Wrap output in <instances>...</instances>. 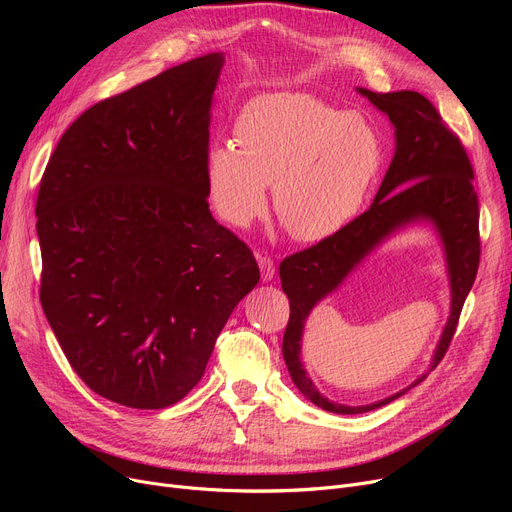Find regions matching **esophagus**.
I'll return each instance as SVG.
<instances>
[{
    "label": "esophagus",
    "mask_w": 512,
    "mask_h": 512,
    "mask_svg": "<svg viewBox=\"0 0 512 512\" xmlns=\"http://www.w3.org/2000/svg\"><path fill=\"white\" fill-rule=\"evenodd\" d=\"M257 263H259V270H261V280L263 282H270L276 276V263L272 257L267 255H257Z\"/></svg>",
    "instance_id": "obj_1"
}]
</instances>
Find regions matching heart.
Here are the masks:
<instances>
[{"label": "heart", "mask_w": 512, "mask_h": 512, "mask_svg": "<svg viewBox=\"0 0 512 512\" xmlns=\"http://www.w3.org/2000/svg\"><path fill=\"white\" fill-rule=\"evenodd\" d=\"M234 145H213L205 184L213 211L247 228L267 205L301 242L338 234L359 213L382 164L373 126L307 93H267L238 112Z\"/></svg>", "instance_id": "b5f03b06"}]
</instances>
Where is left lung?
Masks as SVG:
<instances>
[{"mask_svg":"<svg viewBox=\"0 0 512 512\" xmlns=\"http://www.w3.org/2000/svg\"><path fill=\"white\" fill-rule=\"evenodd\" d=\"M394 128V157L371 207L338 234L280 263L290 319L282 355L290 378L315 407L338 415L380 409L421 384L444 357L479 265V205L473 168L465 147L446 128L436 107L421 93H373L357 87ZM425 223L435 230L445 253L451 286L449 321L430 369L407 389L369 406H340L321 395L302 365V334L310 311L333 293L356 267L398 231Z\"/></svg>","mask_w":512,"mask_h":512,"instance_id":"obj_1","label":"left lung"}]
</instances>
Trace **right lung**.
Segmentation results:
<instances>
[{
  "label": "right lung",
  "mask_w": 512,
  "mask_h": 512,
  "mask_svg": "<svg viewBox=\"0 0 512 512\" xmlns=\"http://www.w3.org/2000/svg\"><path fill=\"white\" fill-rule=\"evenodd\" d=\"M222 66L213 51L95 103L62 134L39 186L45 317L80 380L130 409L191 392L259 282L251 249L207 203Z\"/></svg>",
  "instance_id": "right-lung-1"
}]
</instances>
